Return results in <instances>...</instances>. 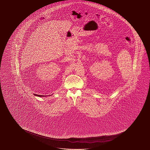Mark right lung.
<instances>
[{"label":"right lung","instance_id":"add662e5","mask_svg":"<svg viewBox=\"0 0 150 150\" xmlns=\"http://www.w3.org/2000/svg\"><path fill=\"white\" fill-rule=\"evenodd\" d=\"M35 96H38V97H43L44 95H37V94H34Z\"/></svg>","mask_w":150,"mask_h":150}]
</instances>
